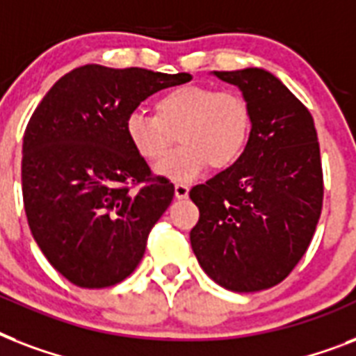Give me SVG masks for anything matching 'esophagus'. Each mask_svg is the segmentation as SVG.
I'll return each instance as SVG.
<instances>
[{"instance_id":"esophagus-1","label":"esophagus","mask_w":356,"mask_h":356,"mask_svg":"<svg viewBox=\"0 0 356 356\" xmlns=\"http://www.w3.org/2000/svg\"><path fill=\"white\" fill-rule=\"evenodd\" d=\"M190 186L186 183H175V197L177 200H184V197H188Z\"/></svg>"}]
</instances>
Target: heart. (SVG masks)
<instances>
[{
  "label": "heart",
  "mask_w": 356,
  "mask_h": 356,
  "mask_svg": "<svg viewBox=\"0 0 356 356\" xmlns=\"http://www.w3.org/2000/svg\"><path fill=\"white\" fill-rule=\"evenodd\" d=\"M155 116L131 113L125 120L129 145L145 162L161 161L175 144L183 147L155 166L164 179L183 183L207 166L225 170L245 149L251 129L248 102L240 94L211 86L184 85L155 99Z\"/></svg>",
  "instance_id": "1"
}]
</instances>
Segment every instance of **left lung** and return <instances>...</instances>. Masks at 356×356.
<instances>
[{
    "label": "left lung",
    "instance_id": "obj_1",
    "mask_svg": "<svg viewBox=\"0 0 356 356\" xmlns=\"http://www.w3.org/2000/svg\"><path fill=\"white\" fill-rule=\"evenodd\" d=\"M214 75L240 88L251 131L233 166L190 190L200 209L190 243L220 286L259 292L286 279L314 236L323 203L320 144L309 108L273 74Z\"/></svg>",
    "mask_w": 356,
    "mask_h": 356
}]
</instances>
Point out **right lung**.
I'll use <instances>...</instances> for the list:
<instances>
[{"mask_svg": "<svg viewBox=\"0 0 356 356\" xmlns=\"http://www.w3.org/2000/svg\"><path fill=\"white\" fill-rule=\"evenodd\" d=\"M190 74L86 64L49 88L24 134L22 192L33 238L49 264L81 288L122 282L144 257L173 184L151 177L125 120L151 94ZM142 184L138 193L128 190Z\"/></svg>", "mask_w": 356, "mask_h": 356, "instance_id": "right-lung-1", "label": "right lung"}]
</instances>
